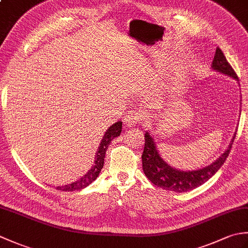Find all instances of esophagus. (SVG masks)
<instances>
[{"instance_id": "34e87169", "label": "esophagus", "mask_w": 248, "mask_h": 248, "mask_svg": "<svg viewBox=\"0 0 248 248\" xmlns=\"http://www.w3.org/2000/svg\"><path fill=\"white\" fill-rule=\"evenodd\" d=\"M140 121V114L138 112H135V110H131V112H129L128 115L125 116L124 124L127 128H134Z\"/></svg>"}]
</instances>
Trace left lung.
I'll list each match as a JSON object with an SVG mask.
<instances>
[{
    "mask_svg": "<svg viewBox=\"0 0 248 248\" xmlns=\"http://www.w3.org/2000/svg\"><path fill=\"white\" fill-rule=\"evenodd\" d=\"M211 67L217 72L223 73L225 76L234 78L240 85L238 76L235 75L232 67L230 66L222 50L219 48H217V51H215ZM235 134L236 132L232 136V140H231L228 148L212 164L203 168H199V170H181L167 164L162 159L161 155L157 151V147L155 145L154 138H152L150 131H146L145 147L143 155H141L143 170L146 177L151 181V183H154L156 186L166 189V191H172L176 193L191 191V189L196 188L204 182H207L222 167L224 162L227 159L231 147H232Z\"/></svg>",
    "mask_w": 248,
    "mask_h": 248,
    "instance_id": "1",
    "label": "left lung"
}]
</instances>
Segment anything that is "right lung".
Returning a JSON list of instances; mask_svg holds the SVG:
<instances>
[{"instance_id": "1", "label": "right lung", "mask_w": 248, "mask_h": 248, "mask_svg": "<svg viewBox=\"0 0 248 248\" xmlns=\"http://www.w3.org/2000/svg\"><path fill=\"white\" fill-rule=\"evenodd\" d=\"M121 128H123V123L119 120L116 124H113L107 131H105L103 138H102L101 141H100L99 148L96 152L93 165L92 166L91 170H89L85 173V175H84L81 179H78V181L66 184V186H60L56 187V189H60V191H65V192L81 191L82 188L88 186L89 184L96 180L97 177L99 176L100 171H101V170L103 168L105 152H107V149L108 148L109 143L115 138H117V136L120 135Z\"/></svg>"}]
</instances>
